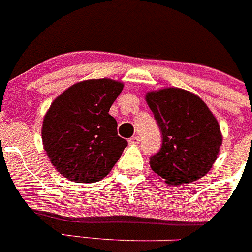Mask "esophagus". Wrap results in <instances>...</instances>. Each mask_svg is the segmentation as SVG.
Returning <instances> with one entry per match:
<instances>
[{"mask_svg": "<svg viewBox=\"0 0 252 252\" xmlns=\"http://www.w3.org/2000/svg\"><path fill=\"white\" fill-rule=\"evenodd\" d=\"M139 142H140V138H139V136H133V138L129 139V144L130 145H136L139 144Z\"/></svg>", "mask_w": 252, "mask_h": 252, "instance_id": "esophagus-1", "label": "esophagus"}]
</instances>
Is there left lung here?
Instances as JSON below:
<instances>
[{"instance_id":"8db88e82","label":"left lung","mask_w":252,"mask_h":252,"mask_svg":"<svg viewBox=\"0 0 252 252\" xmlns=\"http://www.w3.org/2000/svg\"><path fill=\"white\" fill-rule=\"evenodd\" d=\"M162 131V147L150 158L151 171L168 184L180 185L210 172L222 145L220 124L195 94L179 88L145 96Z\"/></svg>"}]
</instances>
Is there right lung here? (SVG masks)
I'll use <instances>...</instances> for the list:
<instances>
[{"mask_svg":"<svg viewBox=\"0 0 252 252\" xmlns=\"http://www.w3.org/2000/svg\"><path fill=\"white\" fill-rule=\"evenodd\" d=\"M123 86L108 78L89 79L51 103L42 122V145L52 166L70 182L103 179L128 145L108 113Z\"/></svg>","mask_w":252,"mask_h":252,"instance_id":"obj_1","label":"right lung"}]
</instances>
